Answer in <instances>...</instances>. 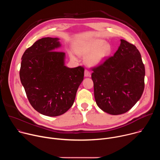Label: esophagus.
Returning a JSON list of instances; mask_svg holds the SVG:
<instances>
[{"mask_svg": "<svg viewBox=\"0 0 160 160\" xmlns=\"http://www.w3.org/2000/svg\"><path fill=\"white\" fill-rule=\"evenodd\" d=\"M84 75H85V77H90V72L88 71V70H85V72H84Z\"/></svg>", "mask_w": 160, "mask_h": 160, "instance_id": "esophagus-1", "label": "esophagus"}]
</instances>
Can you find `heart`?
I'll return each mask as SVG.
<instances>
[{
    "instance_id": "obj_1",
    "label": "heart",
    "mask_w": 160,
    "mask_h": 160,
    "mask_svg": "<svg viewBox=\"0 0 160 160\" xmlns=\"http://www.w3.org/2000/svg\"><path fill=\"white\" fill-rule=\"evenodd\" d=\"M75 51L79 55H87L85 62L88 66H96L102 63L110 55L111 48L104 40L96 39L78 44ZM70 56L72 59H76L73 52H70Z\"/></svg>"
}]
</instances>
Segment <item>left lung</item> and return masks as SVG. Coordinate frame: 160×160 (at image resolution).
Segmentation results:
<instances>
[{
  "mask_svg": "<svg viewBox=\"0 0 160 160\" xmlns=\"http://www.w3.org/2000/svg\"><path fill=\"white\" fill-rule=\"evenodd\" d=\"M117 52L92 68L97 105L112 115L123 114L138 102L144 89L145 68L134 45L121 39Z\"/></svg>",
  "mask_w": 160,
  "mask_h": 160,
  "instance_id": "obj_1",
  "label": "left lung"
}]
</instances>
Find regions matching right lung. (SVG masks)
Returning a JSON list of instances; mask_svg holds the SVG:
<instances>
[{
  "instance_id": "right-lung-1",
  "label": "right lung",
  "mask_w": 160,
  "mask_h": 160,
  "mask_svg": "<svg viewBox=\"0 0 160 160\" xmlns=\"http://www.w3.org/2000/svg\"><path fill=\"white\" fill-rule=\"evenodd\" d=\"M60 46L58 38H42L21 58L19 77L28 99L48 117L61 115L72 106L83 80L84 68L66 67L65 53L56 51Z\"/></svg>"
}]
</instances>
